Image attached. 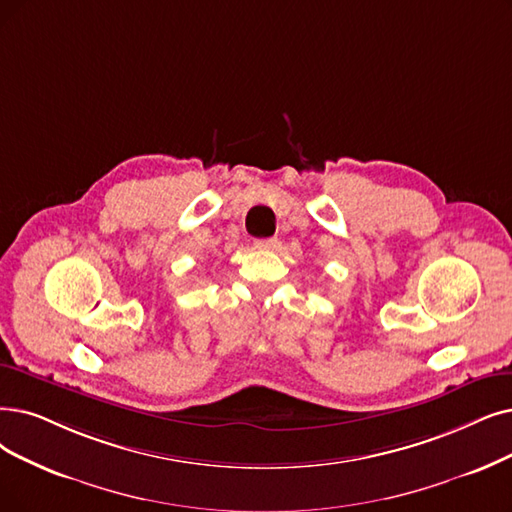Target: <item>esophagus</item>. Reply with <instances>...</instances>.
<instances>
[{
	"label": "esophagus",
	"instance_id": "1",
	"mask_svg": "<svg viewBox=\"0 0 512 512\" xmlns=\"http://www.w3.org/2000/svg\"><path fill=\"white\" fill-rule=\"evenodd\" d=\"M254 245L258 250H273L277 245V239L275 237H267V239H256Z\"/></svg>",
	"mask_w": 512,
	"mask_h": 512
}]
</instances>
